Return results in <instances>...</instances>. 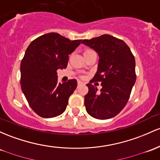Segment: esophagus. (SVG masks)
I'll return each mask as SVG.
<instances>
[{
  "label": "esophagus",
  "instance_id": "34e87169",
  "mask_svg": "<svg viewBox=\"0 0 160 160\" xmlns=\"http://www.w3.org/2000/svg\"><path fill=\"white\" fill-rule=\"evenodd\" d=\"M77 84H78V86H80V85H81V84H83V83H82V82H80V81H78V83H77Z\"/></svg>",
  "mask_w": 160,
  "mask_h": 160
}]
</instances>
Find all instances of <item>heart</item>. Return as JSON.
Instances as JSON below:
<instances>
[{
  "instance_id": "1",
  "label": "heart",
  "mask_w": 160,
  "mask_h": 160,
  "mask_svg": "<svg viewBox=\"0 0 160 160\" xmlns=\"http://www.w3.org/2000/svg\"><path fill=\"white\" fill-rule=\"evenodd\" d=\"M91 51H92V50H87V51H85V52H91ZM85 52H84V53H85Z\"/></svg>"
}]
</instances>
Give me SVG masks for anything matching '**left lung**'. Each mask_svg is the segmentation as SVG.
<instances>
[{
  "mask_svg": "<svg viewBox=\"0 0 160 160\" xmlns=\"http://www.w3.org/2000/svg\"><path fill=\"white\" fill-rule=\"evenodd\" d=\"M82 43L93 48L99 56L98 71L87 84V112L101 120L116 116L127 104L136 81L134 56L123 40L108 34L84 39ZM94 82H101L103 88L99 92L92 85Z\"/></svg>",
  "mask_w": 160,
  "mask_h": 160,
  "instance_id": "1",
  "label": "left lung"
}]
</instances>
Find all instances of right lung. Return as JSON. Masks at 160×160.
<instances>
[{
  "label": "right lung",
  "instance_id": "1",
  "mask_svg": "<svg viewBox=\"0 0 160 160\" xmlns=\"http://www.w3.org/2000/svg\"><path fill=\"white\" fill-rule=\"evenodd\" d=\"M82 39H68L56 32L42 35L29 44L20 64L21 88L29 106L49 118L65 111L68 99L77 87L75 79L58 83L57 71L65 69L69 54Z\"/></svg>",
  "mask_w": 160,
  "mask_h": 160
}]
</instances>
